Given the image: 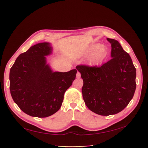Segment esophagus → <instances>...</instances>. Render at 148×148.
Here are the masks:
<instances>
[{
    "mask_svg": "<svg viewBox=\"0 0 148 148\" xmlns=\"http://www.w3.org/2000/svg\"><path fill=\"white\" fill-rule=\"evenodd\" d=\"M80 77H81V74L79 73V72H77V74H76V77L77 78H79Z\"/></svg>",
    "mask_w": 148,
    "mask_h": 148,
    "instance_id": "1",
    "label": "esophagus"
}]
</instances>
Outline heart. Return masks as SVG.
Wrapping results in <instances>:
<instances>
[{
    "label": "heart",
    "instance_id": "heart-1",
    "mask_svg": "<svg viewBox=\"0 0 148 148\" xmlns=\"http://www.w3.org/2000/svg\"><path fill=\"white\" fill-rule=\"evenodd\" d=\"M108 54V49L103 45L92 44L88 47L84 55H89L88 58V64L90 65H98L101 63Z\"/></svg>",
    "mask_w": 148,
    "mask_h": 148
}]
</instances>
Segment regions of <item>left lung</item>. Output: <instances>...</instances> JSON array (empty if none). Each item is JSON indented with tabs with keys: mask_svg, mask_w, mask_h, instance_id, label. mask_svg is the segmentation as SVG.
I'll use <instances>...</instances> for the list:
<instances>
[{
	"mask_svg": "<svg viewBox=\"0 0 148 148\" xmlns=\"http://www.w3.org/2000/svg\"><path fill=\"white\" fill-rule=\"evenodd\" d=\"M107 40L111 45L109 61L99 67H76L83 80L84 103L90 111L102 116L115 114L123 110L136 88V69L130 56L118 40Z\"/></svg>",
	"mask_w": 148,
	"mask_h": 148,
	"instance_id": "8db88e82",
	"label": "left lung"
}]
</instances>
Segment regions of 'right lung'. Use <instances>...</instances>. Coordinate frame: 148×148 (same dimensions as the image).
<instances>
[{
	"label": "right lung",
	"instance_id": "right-lung-1",
	"mask_svg": "<svg viewBox=\"0 0 148 148\" xmlns=\"http://www.w3.org/2000/svg\"><path fill=\"white\" fill-rule=\"evenodd\" d=\"M52 51L51 43L37 44L19 55L10 69L12 98L22 111L33 117L46 118L57 112L76 78V69L52 70L46 60Z\"/></svg>",
	"mask_w": 148,
	"mask_h": 148
}]
</instances>
